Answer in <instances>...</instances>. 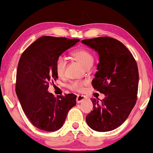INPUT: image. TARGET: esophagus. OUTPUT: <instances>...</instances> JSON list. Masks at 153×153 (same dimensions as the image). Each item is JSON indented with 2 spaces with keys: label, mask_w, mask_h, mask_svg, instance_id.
<instances>
[{
  "label": "esophagus",
  "mask_w": 153,
  "mask_h": 153,
  "mask_svg": "<svg viewBox=\"0 0 153 153\" xmlns=\"http://www.w3.org/2000/svg\"><path fill=\"white\" fill-rule=\"evenodd\" d=\"M85 99V97L84 95H77V97H76V102L77 103H80V102L83 101Z\"/></svg>",
  "instance_id": "34e87169"
}]
</instances>
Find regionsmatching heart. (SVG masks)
I'll return each instance as SVG.
<instances>
[{
  "label": "heart",
  "mask_w": 153,
  "mask_h": 153,
  "mask_svg": "<svg viewBox=\"0 0 153 153\" xmlns=\"http://www.w3.org/2000/svg\"><path fill=\"white\" fill-rule=\"evenodd\" d=\"M72 56L75 59L81 63L85 69L91 68L93 63L94 58L92 54L89 51L85 49H77L72 53ZM66 66V61L63 56H58L56 61V70L58 75H62L65 72V69ZM85 82L83 81H75L71 82L68 85V87L71 90L76 91H81L83 90V85Z\"/></svg>",
  "instance_id": "b5f03b06"
}]
</instances>
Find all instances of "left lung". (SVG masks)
<instances>
[{
  "instance_id": "1",
  "label": "left lung",
  "mask_w": 153,
  "mask_h": 153,
  "mask_svg": "<svg viewBox=\"0 0 153 153\" xmlns=\"http://www.w3.org/2000/svg\"><path fill=\"white\" fill-rule=\"evenodd\" d=\"M81 43L98 53L100 62L92 85L105 95L102 100L92 98L93 110L85 120L93 130L111 131L126 120L137 102V62L122 42L111 37L83 39Z\"/></svg>"
}]
</instances>
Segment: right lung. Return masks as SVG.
<instances>
[{
    "label": "right lung",
    "instance_id": "obj_1",
    "mask_svg": "<svg viewBox=\"0 0 153 153\" xmlns=\"http://www.w3.org/2000/svg\"><path fill=\"white\" fill-rule=\"evenodd\" d=\"M79 42V39L43 36L25 50L19 61L16 93L30 123L37 128L55 131L61 128L68 111L76 105V95L55 97L48 92L51 81L58 79V56Z\"/></svg>",
    "mask_w": 153,
    "mask_h": 153
}]
</instances>
